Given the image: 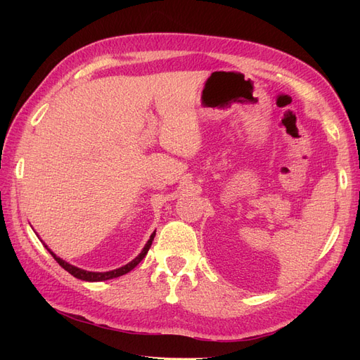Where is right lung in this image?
<instances>
[{
  "mask_svg": "<svg viewBox=\"0 0 360 360\" xmlns=\"http://www.w3.org/2000/svg\"><path fill=\"white\" fill-rule=\"evenodd\" d=\"M155 236H156V231H155L153 234H151L150 240L147 242V245L144 246V249L141 250V254H139L135 259L130 261L129 264H126V266H123V267H120V269H115V270H111V271H86V270L78 269V267H75V266L66 263V261H63L61 258H58L56 254L52 252L51 249H48V246H46V249L49 250L51 255L53 257V259H56L57 263H58L64 270H68L69 274L73 275L75 278L82 279V281H89V282H97V281H106V279H112V278H118V276H122V275H126L127 271H130L134 267H136V266L141 263V259H143V258L147 255L151 243H153Z\"/></svg>",
  "mask_w": 360,
  "mask_h": 360,
  "instance_id": "right-lung-1",
  "label": "right lung"
}]
</instances>
